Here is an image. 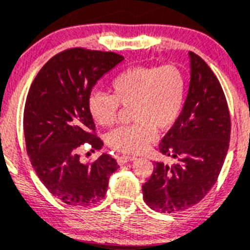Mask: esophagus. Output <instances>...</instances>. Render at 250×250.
Returning a JSON list of instances; mask_svg holds the SVG:
<instances>
[{"mask_svg":"<svg viewBox=\"0 0 250 250\" xmlns=\"http://www.w3.org/2000/svg\"><path fill=\"white\" fill-rule=\"evenodd\" d=\"M134 159H137L136 157H133V156H125V154H122V156H118L117 161H118V163H120V164H123V163H127V162L134 161Z\"/></svg>","mask_w":250,"mask_h":250,"instance_id":"34e87169","label":"esophagus"}]
</instances>
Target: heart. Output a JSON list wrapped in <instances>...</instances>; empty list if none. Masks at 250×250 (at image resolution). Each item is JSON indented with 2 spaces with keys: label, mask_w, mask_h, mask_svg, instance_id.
I'll list each match as a JSON object with an SVG mask.
<instances>
[{
  "label": "heart",
  "mask_w": 250,
  "mask_h": 250,
  "mask_svg": "<svg viewBox=\"0 0 250 250\" xmlns=\"http://www.w3.org/2000/svg\"><path fill=\"white\" fill-rule=\"evenodd\" d=\"M187 81L177 66L129 67L111 82L112 94L94 92L88 109L96 123L108 127L116 122L118 103L129 107L132 121L111 130L107 145L125 153H139L156 137V128L166 130L181 116Z\"/></svg>",
  "instance_id": "1"
}]
</instances>
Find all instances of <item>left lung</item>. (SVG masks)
I'll return each mask as SVG.
<instances>
[{
	"instance_id": "obj_1",
	"label": "left lung",
	"mask_w": 250,
	"mask_h": 250,
	"mask_svg": "<svg viewBox=\"0 0 250 250\" xmlns=\"http://www.w3.org/2000/svg\"><path fill=\"white\" fill-rule=\"evenodd\" d=\"M190 82L181 116L159 152L177 163L154 164L143 184L145 202L157 212L184 210L201 202L217 181L229 148L230 116L220 83L208 64L188 53Z\"/></svg>"
}]
</instances>
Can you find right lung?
<instances>
[{
  "instance_id": "right-lung-1",
  "label": "right lung",
  "mask_w": 250,
  "mask_h": 250,
  "mask_svg": "<svg viewBox=\"0 0 250 250\" xmlns=\"http://www.w3.org/2000/svg\"><path fill=\"white\" fill-rule=\"evenodd\" d=\"M125 60L113 52L71 48L52 57L38 72L27 94L23 130L27 154L47 189L68 206L87 207L104 198L109 177L120 166L108 154L92 164L80 161L77 148L92 132L88 100L96 83Z\"/></svg>"
}]
</instances>
